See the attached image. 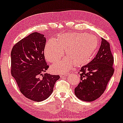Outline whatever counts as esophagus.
<instances>
[{
	"label": "esophagus",
	"mask_w": 123,
	"mask_h": 123,
	"mask_svg": "<svg viewBox=\"0 0 123 123\" xmlns=\"http://www.w3.org/2000/svg\"><path fill=\"white\" fill-rule=\"evenodd\" d=\"M69 74H70L69 73H66V74H60V77H62L64 76H67V75H69Z\"/></svg>",
	"instance_id": "1"
}]
</instances>
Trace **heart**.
<instances>
[{"instance_id":"heart-1","label":"heart","mask_w":123,"mask_h":123,"mask_svg":"<svg viewBox=\"0 0 123 123\" xmlns=\"http://www.w3.org/2000/svg\"><path fill=\"white\" fill-rule=\"evenodd\" d=\"M98 39L93 35L85 33H70L60 35L55 41H49L45 46L46 59L53 63L63 56L67 57L55 63L52 69L55 73L65 72L74 64L82 66L87 64L97 50Z\"/></svg>"}]
</instances>
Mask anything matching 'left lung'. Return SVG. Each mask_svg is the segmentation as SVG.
Instances as JSON below:
<instances>
[{
  "label": "left lung",
  "mask_w": 123,
  "mask_h": 123,
  "mask_svg": "<svg viewBox=\"0 0 123 123\" xmlns=\"http://www.w3.org/2000/svg\"><path fill=\"white\" fill-rule=\"evenodd\" d=\"M114 57L108 42L102 38L101 45L94 59L81 68L80 82L75 88V94L81 100L92 102L103 93L113 76Z\"/></svg>",
  "instance_id": "1"
}]
</instances>
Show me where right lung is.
<instances>
[{"label": "right lung", "instance_id": "right-lung-1", "mask_svg": "<svg viewBox=\"0 0 123 123\" xmlns=\"http://www.w3.org/2000/svg\"><path fill=\"white\" fill-rule=\"evenodd\" d=\"M44 36L33 32L12 47L11 73L20 92L32 101L40 102L49 97L59 75L45 73L49 66L45 60Z\"/></svg>", "mask_w": 123, "mask_h": 123}]
</instances>
